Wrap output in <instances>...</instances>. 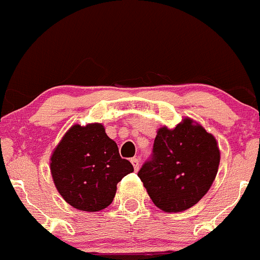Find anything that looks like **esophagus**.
Wrapping results in <instances>:
<instances>
[{
	"label": "esophagus",
	"instance_id": "esophagus-1",
	"mask_svg": "<svg viewBox=\"0 0 260 260\" xmlns=\"http://www.w3.org/2000/svg\"><path fill=\"white\" fill-rule=\"evenodd\" d=\"M130 161H131V164H133L134 169H135V171H138L139 166H140V164H139V159L138 158H131Z\"/></svg>",
	"mask_w": 260,
	"mask_h": 260
}]
</instances>
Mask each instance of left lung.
Wrapping results in <instances>:
<instances>
[{"instance_id":"obj_1","label":"left lung","mask_w":260,"mask_h":260,"mask_svg":"<svg viewBox=\"0 0 260 260\" xmlns=\"http://www.w3.org/2000/svg\"><path fill=\"white\" fill-rule=\"evenodd\" d=\"M218 164L216 139L186 117L174 129L163 126L158 130L151 158L143 164L138 176L156 207L181 212L207 193Z\"/></svg>"}]
</instances>
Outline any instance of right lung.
<instances>
[{"instance_id":"1","label":"right lung","mask_w":260,"mask_h":260,"mask_svg":"<svg viewBox=\"0 0 260 260\" xmlns=\"http://www.w3.org/2000/svg\"><path fill=\"white\" fill-rule=\"evenodd\" d=\"M50 172L60 196L74 209L94 212L114 201L116 186L133 164L122 159L104 125H73L50 158Z\"/></svg>"}]
</instances>
